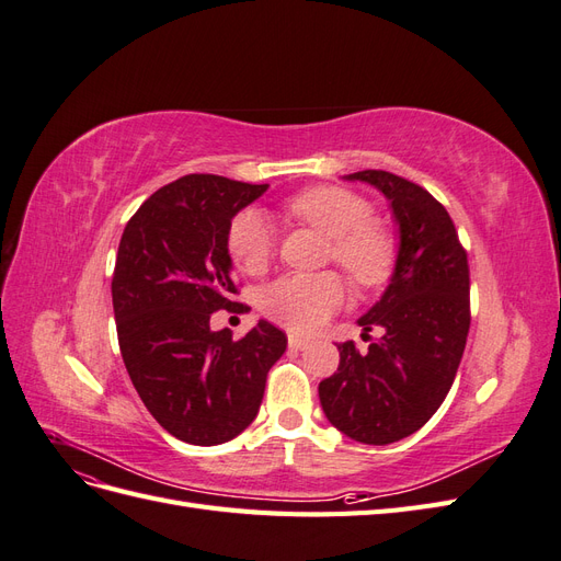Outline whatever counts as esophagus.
Here are the masks:
<instances>
[{"mask_svg": "<svg viewBox=\"0 0 561 561\" xmlns=\"http://www.w3.org/2000/svg\"><path fill=\"white\" fill-rule=\"evenodd\" d=\"M287 344H290V348H295V351H304L309 346V339L299 336V334H290V336H287Z\"/></svg>", "mask_w": 561, "mask_h": 561, "instance_id": "esophagus-1", "label": "esophagus"}]
</instances>
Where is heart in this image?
<instances>
[{"label": "heart", "instance_id": "obj_1", "mask_svg": "<svg viewBox=\"0 0 561 561\" xmlns=\"http://www.w3.org/2000/svg\"><path fill=\"white\" fill-rule=\"evenodd\" d=\"M285 215L328 236L325 260L342 266L348 278L371 290L393 274L398 245L379 219L371 217L369 201L344 186L320 184L285 201ZM227 252L248 276H260L276 252V229L268 217L245 208L227 229ZM346 301V280L336 271L287 274L268 283L260 295L262 313L295 332H313Z\"/></svg>", "mask_w": 561, "mask_h": 561}]
</instances>
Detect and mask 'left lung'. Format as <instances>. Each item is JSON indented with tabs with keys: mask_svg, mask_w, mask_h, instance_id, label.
Masks as SVG:
<instances>
[{
	"mask_svg": "<svg viewBox=\"0 0 561 561\" xmlns=\"http://www.w3.org/2000/svg\"><path fill=\"white\" fill-rule=\"evenodd\" d=\"M348 180L375 184L400 225L396 274L358 325L360 353L339 344V367L318 396L334 428L365 445H390L416 433L445 402L463 358L470 330L468 252L443 203L416 182L388 171H360Z\"/></svg>",
	"mask_w": 561,
	"mask_h": 561,
	"instance_id": "8db88e82",
	"label": "left lung"
}]
</instances>
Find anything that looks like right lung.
<instances>
[{
  "label": "right lung",
  "instance_id": "obj_1",
  "mask_svg": "<svg viewBox=\"0 0 561 561\" xmlns=\"http://www.w3.org/2000/svg\"><path fill=\"white\" fill-rule=\"evenodd\" d=\"M266 192L222 175H184L138 208L118 243L112 304L128 377L159 426L182 443H229L257 416L287 336L260 320L245 336L210 330L233 309L227 229Z\"/></svg>",
  "mask_w": 561,
  "mask_h": 561
}]
</instances>
